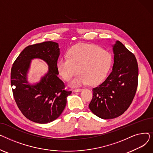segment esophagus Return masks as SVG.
<instances>
[{
  "label": "esophagus",
  "instance_id": "34e87169",
  "mask_svg": "<svg viewBox=\"0 0 153 153\" xmlns=\"http://www.w3.org/2000/svg\"><path fill=\"white\" fill-rule=\"evenodd\" d=\"M82 90V89H75L73 90V92H80V91H81Z\"/></svg>",
  "mask_w": 153,
  "mask_h": 153
}]
</instances>
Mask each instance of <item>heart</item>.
I'll list each match as a JSON object with an SVG mask.
<instances>
[{"instance_id":"heart-1","label":"heart","mask_w":153,"mask_h":153,"mask_svg":"<svg viewBox=\"0 0 153 153\" xmlns=\"http://www.w3.org/2000/svg\"><path fill=\"white\" fill-rule=\"evenodd\" d=\"M112 64V56L97 45L82 43L72 46L68 56L58 61L57 69L61 77L68 81L79 74L70 85L77 87L89 83L96 85L103 81L107 76Z\"/></svg>"}]
</instances>
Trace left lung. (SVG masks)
<instances>
[{"label":"left lung","instance_id":"left-lung-1","mask_svg":"<svg viewBox=\"0 0 153 153\" xmlns=\"http://www.w3.org/2000/svg\"><path fill=\"white\" fill-rule=\"evenodd\" d=\"M113 71L99 86L93 88L89 107L103 119L122 115L132 103L138 82V66L135 56L119 41L114 45Z\"/></svg>","mask_w":153,"mask_h":153}]
</instances>
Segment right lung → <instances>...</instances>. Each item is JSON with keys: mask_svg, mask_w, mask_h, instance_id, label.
<instances>
[{"mask_svg": "<svg viewBox=\"0 0 153 153\" xmlns=\"http://www.w3.org/2000/svg\"><path fill=\"white\" fill-rule=\"evenodd\" d=\"M59 56L57 43L45 42L27 46L13 64L10 82L15 101L22 114L33 122L48 123L58 118L72 92L66 90L64 83L58 77ZM34 58L46 62L49 70L39 83L30 85L26 74L30 61Z\"/></svg>", "mask_w": 153, "mask_h": 153, "instance_id": "1", "label": "right lung"}]
</instances>
